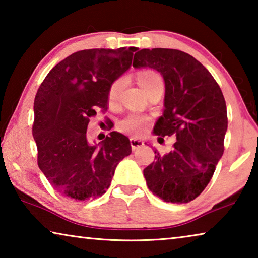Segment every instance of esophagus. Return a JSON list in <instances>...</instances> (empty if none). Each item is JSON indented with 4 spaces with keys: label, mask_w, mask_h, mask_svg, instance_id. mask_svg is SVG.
<instances>
[{
    "label": "esophagus",
    "mask_w": 258,
    "mask_h": 258,
    "mask_svg": "<svg viewBox=\"0 0 258 258\" xmlns=\"http://www.w3.org/2000/svg\"><path fill=\"white\" fill-rule=\"evenodd\" d=\"M130 142H131V147H132V150H137V149H139V148H141L143 145H145L142 140H139L135 138H131Z\"/></svg>",
    "instance_id": "1"
}]
</instances>
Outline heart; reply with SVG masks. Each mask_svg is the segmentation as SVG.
Segmentation results:
<instances>
[{
	"label": "heart",
	"mask_w": 258,
	"mask_h": 258,
	"mask_svg": "<svg viewBox=\"0 0 258 258\" xmlns=\"http://www.w3.org/2000/svg\"><path fill=\"white\" fill-rule=\"evenodd\" d=\"M137 77L140 86L142 87L146 93H149L150 91L155 89H164L163 77H161L157 72L151 71V69H145V71L139 72ZM123 86V77L118 78V80H116L112 83L108 93V98L111 102L115 101L117 97H118ZM148 124H149V120H148L146 117L139 115H130L128 117H126L125 119L120 121L118 124V128L123 133H127L130 135H133V137H140V135H142L146 132Z\"/></svg>",
	"instance_id": "b5f03b06"
}]
</instances>
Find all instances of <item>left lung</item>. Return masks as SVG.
I'll list each match as a JSON object with an SVG mask.
<instances>
[{
    "label": "left lung",
    "mask_w": 258,
    "mask_h": 258,
    "mask_svg": "<svg viewBox=\"0 0 258 258\" xmlns=\"http://www.w3.org/2000/svg\"><path fill=\"white\" fill-rule=\"evenodd\" d=\"M133 67L161 74L165 109L154 133L176 137L167 154L155 150L156 160L143 169L147 185L166 203H189L207 186L223 155L228 130L223 93L211 73L185 52L142 49L134 54Z\"/></svg>",
    "instance_id": "1"
}]
</instances>
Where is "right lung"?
Listing matches in <instances>:
<instances>
[{
	"label": "right lung",
	"instance_id": "add662e5",
	"mask_svg": "<svg viewBox=\"0 0 258 258\" xmlns=\"http://www.w3.org/2000/svg\"><path fill=\"white\" fill-rule=\"evenodd\" d=\"M137 50L75 52L51 69L37 91L33 125L37 164L64 197L80 202L101 197L117 165L132 152L128 138L121 133L111 132L92 145L86 130L99 109H108L109 89L131 67Z\"/></svg>",
	"mask_w": 258,
	"mask_h": 258
}]
</instances>
